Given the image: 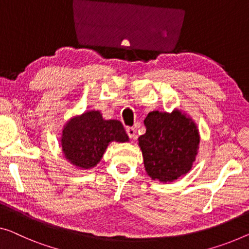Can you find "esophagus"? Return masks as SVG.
I'll use <instances>...</instances> for the list:
<instances>
[{"label":"esophagus","instance_id":"34e87169","mask_svg":"<svg viewBox=\"0 0 249 249\" xmlns=\"http://www.w3.org/2000/svg\"><path fill=\"white\" fill-rule=\"evenodd\" d=\"M126 133H127V135L131 140H134L136 137V131L134 127H127L126 128Z\"/></svg>","mask_w":249,"mask_h":249}]
</instances>
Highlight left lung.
Returning a JSON list of instances; mask_svg holds the SVG:
<instances>
[{
	"label": "left lung",
	"instance_id": "1",
	"mask_svg": "<svg viewBox=\"0 0 249 249\" xmlns=\"http://www.w3.org/2000/svg\"><path fill=\"white\" fill-rule=\"evenodd\" d=\"M146 132L139 137L144 166L148 176L161 182H171L190 171L198 153L200 137L191 118L180 110L172 114L148 113Z\"/></svg>",
	"mask_w": 249,
	"mask_h": 249
}]
</instances>
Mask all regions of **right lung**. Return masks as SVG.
<instances>
[{
  "label": "right lung",
  "instance_id": "obj_1",
  "mask_svg": "<svg viewBox=\"0 0 249 249\" xmlns=\"http://www.w3.org/2000/svg\"><path fill=\"white\" fill-rule=\"evenodd\" d=\"M113 141L127 142L120 121L103 120L97 110L84 113L70 120L62 131L61 146L65 158L81 169H90L101 161L104 152Z\"/></svg>",
  "mask_w": 249,
  "mask_h": 249
}]
</instances>
